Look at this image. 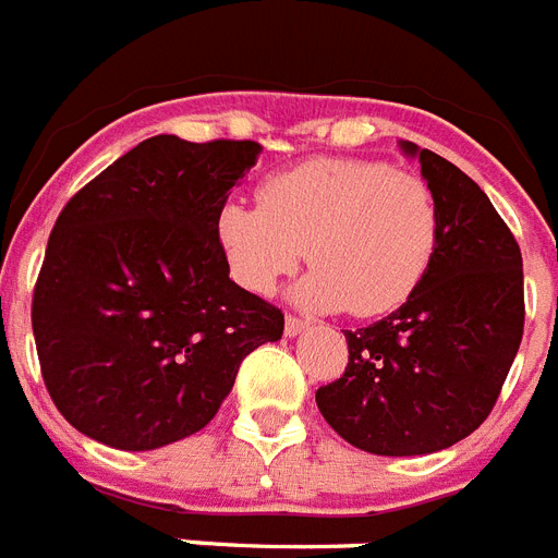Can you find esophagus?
<instances>
[{"instance_id":"34e87169","label":"esophagus","mask_w":558,"mask_h":558,"mask_svg":"<svg viewBox=\"0 0 558 558\" xmlns=\"http://www.w3.org/2000/svg\"><path fill=\"white\" fill-rule=\"evenodd\" d=\"M304 330H307V322H302V318H296V316L284 318V336L288 338L299 336V332H304Z\"/></svg>"}]
</instances>
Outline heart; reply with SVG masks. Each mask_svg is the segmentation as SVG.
<instances>
[{"label": "heart", "instance_id": "1", "mask_svg": "<svg viewBox=\"0 0 558 558\" xmlns=\"http://www.w3.org/2000/svg\"><path fill=\"white\" fill-rule=\"evenodd\" d=\"M259 206L226 203L217 220L233 279L268 296L307 254L296 299L311 311L380 316L407 302L435 259V192L378 160L316 157L262 180Z\"/></svg>", "mask_w": 558, "mask_h": 558}]
</instances>
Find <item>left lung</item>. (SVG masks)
<instances>
[{
    "mask_svg": "<svg viewBox=\"0 0 558 558\" xmlns=\"http://www.w3.org/2000/svg\"><path fill=\"white\" fill-rule=\"evenodd\" d=\"M401 151L435 192V259L398 311L344 330L350 364L316 392L338 435L380 457L469 437L497 403L525 325L522 254L492 199L446 157L409 141Z\"/></svg>",
    "mask_w": 558,
    "mask_h": 558,
    "instance_id": "obj_1",
    "label": "left lung"
}]
</instances>
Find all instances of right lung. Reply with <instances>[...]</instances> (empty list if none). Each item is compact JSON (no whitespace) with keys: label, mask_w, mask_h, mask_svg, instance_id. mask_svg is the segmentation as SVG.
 <instances>
[{"label":"right lung","mask_w":558,"mask_h":558,"mask_svg":"<svg viewBox=\"0 0 558 558\" xmlns=\"http://www.w3.org/2000/svg\"><path fill=\"white\" fill-rule=\"evenodd\" d=\"M262 146L155 135L59 214L33 336L47 392L81 435L151 451L211 423L279 307L228 276L217 220Z\"/></svg>","instance_id":"right-lung-1"}]
</instances>
